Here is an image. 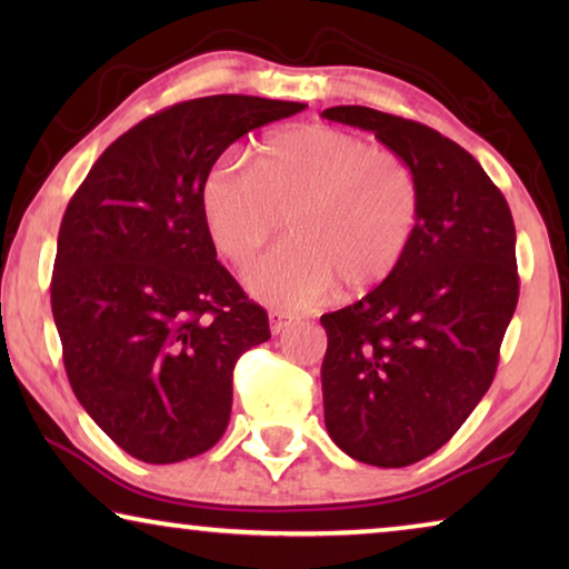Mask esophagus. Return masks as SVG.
Instances as JSON below:
<instances>
[{"instance_id":"34e87169","label":"esophagus","mask_w":569,"mask_h":569,"mask_svg":"<svg viewBox=\"0 0 569 569\" xmlns=\"http://www.w3.org/2000/svg\"><path fill=\"white\" fill-rule=\"evenodd\" d=\"M292 323H295V318L282 313V310H271V313H269V329H271V333H282V331L290 329Z\"/></svg>"}]
</instances>
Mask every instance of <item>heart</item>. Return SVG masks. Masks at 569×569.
<instances>
[{
    "mask_svg": "<svg viewBox=\"0 0 569 569\" xmlns=\"http://www.w3.org/2000/svg\"><path fill=\"white\" fill-rule=\"evenodd\" d=\"M209 238L248 267L284 217L292 240L248 271V284L282 310L313 306L333 282L368 292L396 274L422 220V186L403 154L333 127H295L256 147L248 170L209 168L199 189Z\"/></svg>",
    "mask_w": 569,
    "mask_h": 569,
    "instance_id": "obj_1",
    "label": "heart"
}]
</instances>
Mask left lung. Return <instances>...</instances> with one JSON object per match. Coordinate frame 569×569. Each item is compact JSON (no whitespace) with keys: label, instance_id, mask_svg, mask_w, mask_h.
<instances>
[{"label":"left lung","instance_id":"1","mask_svg":"<svg viewBox=\"0 0 569 569\" xmlns=\"http://www.w3.org/2000/svg\"><path fill=\"white\" fill-rule=\"evenodd\" d=\"M321 116L372 131L422 186L396 274L321 316L326 430L355 461L401 469L446 446L492 386L518 306L516 224L485 168L440 131L365 106Z\"/></svg>","mask_w":569,"mask_h":569}]
</instances>
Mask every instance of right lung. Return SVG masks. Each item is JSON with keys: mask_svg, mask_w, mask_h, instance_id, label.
I'll return each instance as SVG.
<instances>
[{"mask_svg": "<svg viewBox=\"0 0 569 569\" xmlns=\"http://www.w3.org/2000/svg\"><path fill=\"white\" fill-rule=\"evenodd\" d=\"M306 103L209 96L147 116L90 168L59 228L51 310L69 386L144 463L228 430L238 357L269 316L217 261L199 189L232 142Z\"/></svg>", "mask_w": 569, "mask_h": 569, "instance_id": "right-lung-1", "label": "right lung"}]
</instances>
